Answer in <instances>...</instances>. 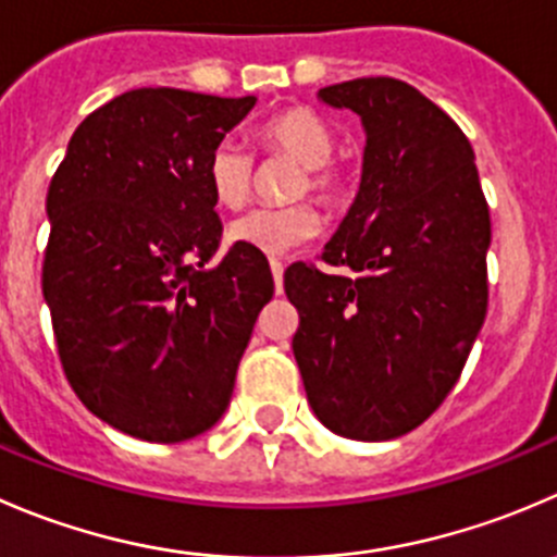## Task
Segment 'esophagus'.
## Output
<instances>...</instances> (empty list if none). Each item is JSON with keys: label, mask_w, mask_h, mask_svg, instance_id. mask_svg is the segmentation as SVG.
Returning <instances> with one entry per match:
<instances>
[{"label": "esophagus", "mask_w": 557, "mask_h": 557, "mask_svg": "<svg viewBox=\"0 0 557 557\" xmlns=\"http://www.w3.org/2000/svg\"><path fill=\"white\" fill-rule=\"evenodd\" d=\"M269 269H272L274 290H277V294H283V272H285L283 261H277V258H272V261H269Z\"/></svg>", "instance_id": "esophagus-1"}]
</instances>
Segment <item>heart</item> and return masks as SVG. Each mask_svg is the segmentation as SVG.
Masks as SVG:
<instances>
[{
    "label": "heart",
    "instance_id": "obj_1",
    "mask_svg": "<svg viewBox=\"0 0 557 557\" xmlns=\"http://www.w3.org/2000/svg\"><path fill=\"white\" fill-rule=\"evenodd\" d=\"M258 144L267 154L301 165L294 182V196L312 193L318 201L337 203L343 198V174L329 163L334 135L310 108H285L258 127ZM256 160L234 138H223L207 163V182L212 198L223 209H242L250 198ZM321 231V218L310 203L263 207L234 220L228 236L234 245L250 247L263 256H285L312 242Z\"/></svg>",
    "mask_w": 557,
    "mask_h": 557
}]
</instances>
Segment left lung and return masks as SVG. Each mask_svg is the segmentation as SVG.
Wrapping results in <instances>:
<instances>
[{"instance_id":"1","label":"left lung","mask_w":557,"mask_h":557,"mask_svg":"<svg viewBox=\"0 0 557 557\" xmlns=\"http://www.w3.org/2000/svg\"><path fill=\"white\" fill-rule=\"evenodd\" d=\"M318 97L359 113L367 147L356 201L321 256L354 274L285 272L294 356L332 433L392 441L435 413L482 329L490 209L471 141L419 89L377 75Z\"/></svg>"}]
</instances>
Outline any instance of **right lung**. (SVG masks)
<instances>
[{
  "label": "right lung",
  "mask_w": 557,
  "mask_h": 557,
  "mask_svg": "<svg viewBox=\"0 0 557 557\" xmlns=\"http://www.w3.org/2000/svg\"><path fill=\"white\" fill-rule=\"evenodd\" d=\"M256 97L129 89L91 111L48 187L42 296L70 386L119 433L180 444L218 424L274 280L234 245L207 163Z\"/></svg>",
  "instance_id": "1"
}]
</instances>
